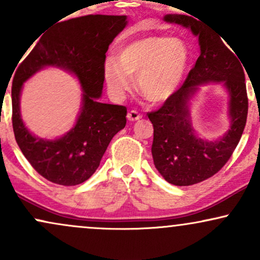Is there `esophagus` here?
Listing matches in <instances>:
<instances>
[{"instance_id": "obj_1", "label": "esophagus", "mask_w": 260, "mask_h": 260, "mask_svg": "<svg viewBox=\"0 0 260 260\" xmlns=\"http://www.w3.org/2000/svg\"><path fill=\"white\" fill-rule=\"evenodd\" d=\"M127 118H128V121L134 122V121L140 120V118H142V115H140L138 111H136V110H132V111H129L127 113Z\"/></svg>"}]
</instances>
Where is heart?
Here are the masks:
<instances>
[{"label": "heart", "instance_id": "b5f03b06", "mask_svg": "<svg viewBox=\"0 0 260 260\" xmlns=\"http://www.w3.org/2000/svg\"><path fill=\"white\" fill-rule=\"evenodd\" d=\"M190 52L182 39L149 35L121 47L117 59L107 58L104 78L110 94L120 100L132 88V77L143 96L164 103L178 90L188 71Z\"/></svg>", "mask_w": 260, "mask_h": 260}]
</instances>
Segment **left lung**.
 <instances>
[{"mask_svg":"<svg viewBox=\"0 0 260 260\" xmlns=\"http://www.w3.org/2000/svg\"><path fill=\"white\" fill-rule=\"evenodd\" d=\"M164 20L189 28L198 37L201 55L183 85L157 111L148 113L154 127L151 154L155 168L169 183L190 186L220 171L242 137L248 113L244 72L238 56L216 32L182 14H166ZM209 82L221 84L229 94L230 127L215 141L201 139L190 118V100L199 86Z\"/></svg>","mask_w":260,"mask_h":260,"instance_id":"1","label":"left lung"}]
</instances>
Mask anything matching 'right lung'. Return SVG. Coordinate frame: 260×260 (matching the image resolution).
<instances>
[{
    "mask_svg": "<svg viewBox=\"0 0 260 260\" xmlns=\"http://www.w3.org/2000/svg\"><path fill=\"white\" fill-rule=\"evenodd\" d=\"M126 25L127 16L90 14L64 20L41 37L22 63L18 62L19 66L12 82L14 137L35 171L52 183L77 186L85 182L99 168L113 136L126 126V107L99 103L105 80L106 52ZM46 67L73 74L83 91L76 124L56 140L34 136L20 115L22 84Z\"/></svg>",
    "mask_w": 260,
    "mask_h": 260,
    "instance_id": "add662e5",
    "label": "right lung"
}]
</instances>
